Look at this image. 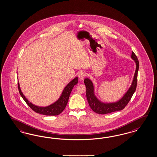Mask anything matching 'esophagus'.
Masks as SVG:
<instances>
[{"instance_id":"obj_1","label":"esophagus","mask_w":157,"mask_h":157,"mask_svg":"<svg viewBox=\"0 0 157 157\" xmlns=\"http://www.w3.org/2000/svg\"><path fill=\"white\" fill-rule=\"evenodd\" d=\"M85 76V72H81L78 74V78H79V79L80 80H81V81H82V80L84 79Z\"/></svg>"}]
</instances>
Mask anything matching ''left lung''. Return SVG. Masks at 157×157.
<instances>
[{"label": "left lung", "instance_id": "obj_1", "mask_svg": "<svg viewBox=\"0 0 157 157\" xmlns=\"http://www.w3.org/2000/svg\"><path fill=\"white\" fill-rule=\"evenodd\" d=\"M131 58L136 63V70L133 76L132 84L128 90L125 93L123 97L118 101L110 103H104L98 100L94 94V86L93 82L89 78H85L84 83L86 87V97L89 105L94 112L98 114H105L114 112L123 109L125 106L128 104L129 101L132 97L133 93L136 90L137 86V78L139 63L138 57L133 52H132Z\"/></svg>", "mask_w": 157, "mask_h": 157}]
</instances>
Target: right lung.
I'll return each mask as SVG.
<instances>
[{
  "label": "right lung",
  "mask_w": 157,
  "mask_h": 157,
  "mask_svg": "<svg viewBox=\"0 0 157 157\" xmlns=\"http://www.w3.org/2000/svg\"><path fill=\"white\" fill-rule=\"evenodd\" d=\"M78 82V77H76L73 80H72L70 82H69L68 85L64 87L60 98L55 102L45 107L38 106L30 102L28 100H27V98L25 97V95L23 94L22 92L21 91L20 86H19V82H18V87L20 95H21V97H22V98L26 102V103L28 104L29 106L35 112L40 114L46 115V116H56L58 114H60L65 109L72 90L74 86L76 85Z\"/></svg>",
  "instance_id": "add662e5"
}]
</instances>
